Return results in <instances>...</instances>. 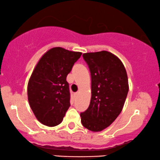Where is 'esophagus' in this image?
I'll list each match as a JSON object with an SVG mask.
<instances>
[{
  "mask_svg": "<svg viewBox=\"0 0 160 160\" xmlns=\"http://www.w3.org/2000/svg\"><path fill=\"white\" fill-rule=\"evenodd\" d=\"M79 93H80L79 92H76V93H75V95H76V96H77V95H78V94H79Z\"/></svg>",
  "mask_w": 160,
  "mask_h": 160,
  "instance_id": "esophagus-1",
  "label": "esophagus"
}]
</instances>
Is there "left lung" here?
I'll list each match as a JSON object with an SVG mask.
<instances>
[{
  "instance_id": "1",
  "label": "left lung",
  "mask_w": 160,
  "mask_h": 160,
  "mask_svg": "<svg viewBox=\"0 0 160 160\" xmlns=\"http://www.w3.org/2000/svg\"><path fill=\"white\" fill-rule=\"evenodd\" d=\"M92 77V98L88 109L80 114L85 128L98 132L108 127L122 112L128 92L126 70L111 52L82 54Z\"/></svg>"
}]
</instances>
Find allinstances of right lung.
I'll list each match as a JSON object with an SVG mask.
<instances>
[{"mask_svg":"<svg viewBox=\"0 0 160 160\" xmlns=\"http://www.w3.org/2000/svg\"><path fill=\"white\" fill-rule=\"evenodd\" d=\"M82 53L54 47L42 56L28 82V100L36 118L49 127L59 125L70 106L66 77Z\"/></svg>","mask_w":160,"mask_h":160,"instance_id":"1","label":"right lung"}]
</instances>
